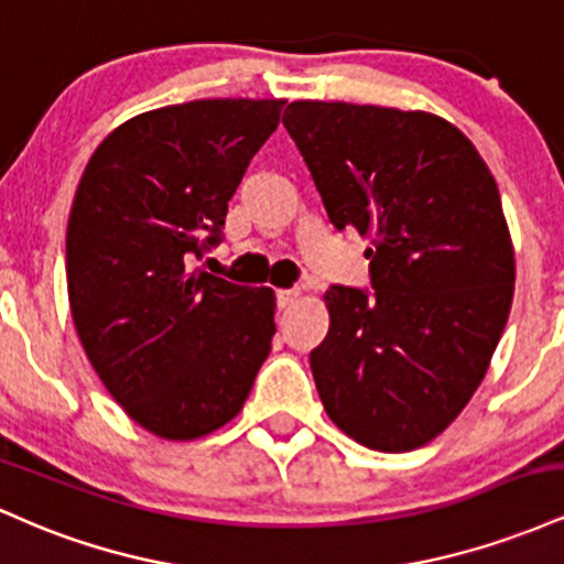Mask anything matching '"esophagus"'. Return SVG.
Here are the masks:
<instances>
[{"instance_id":"esophagus-1","label":"esophagus","mask_w":564,"mask_h":564,"mask_svg":"<svg viewBox=\"0 0 564 564\" xmlns=\"http://www.w3.org/2000/svg\"><path fill=\"white\" fill-rule=\"evenodd\" d=\"M296 296H300V291L296 289H281L275 294V300H278V307H289L291 302H296Z\"/></svg>"}]
</instances>
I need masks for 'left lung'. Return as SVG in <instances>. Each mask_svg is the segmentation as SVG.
Segmentation results:
<instances>
[{
  "label": "left lung",
  "mask_w": 564,
  "mask_h": 564,
  "mask_svg": "<svg viewBox=\"0 0 564 564\" xmlns=\"http://www.w3.org/2000/svg\"><path fill=\"white\" fill-rule=\"evenodd\" d=\"M283 127L336 230L371 238L373 294L332 286L310 352L323 408L371 451L422 448L488 371L514 294L501 196L477 148L426 111L296 100Z\"/></svg>",
  "instance_id": "left-lung-1"
}]
</instances>
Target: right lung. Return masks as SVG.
Here are the masks:
<instances>
[{
  "label": "right lung",
  "instance_id": "1",
  "mask_svg": "<svg viewBox=\"0 0 564 564\" xmlns=\"http://www.w3.org/2000/svg\"><path fill=\"white\" fill-rule=\"evenodd\" d=\"M286 100L217 97L134 116L97 145L66 232L70 318L132 422L196 440L241 411L275 334L273 289L191 270Z\"/></svg>",
  "mask_w": 564,
  "mask_h": 564
}]
</instances>
